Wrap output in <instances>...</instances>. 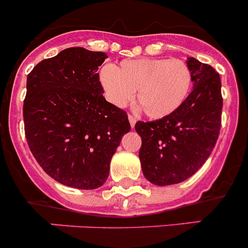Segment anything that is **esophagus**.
I'll return each mask as SVG.
<instances>
[{
  "mask_svg": "<svg viewBox=\"0 0 248 248\" xmlns=\"http://www.w3.org/2000/svg\"><path fill=\"white\" fill-rule=\"evenodd\" d=\"M129 122H130V125L131 128H134L136 124V118L134 117V115H129Z\"/></svg>",
  "mask_w": 248,
  "mask_h": 248,
  "instance_id": "obj_1",
  "label": "esophagus"
}]
</instances>
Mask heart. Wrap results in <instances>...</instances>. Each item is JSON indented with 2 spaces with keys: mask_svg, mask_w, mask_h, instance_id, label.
Listing matches in <instances>:
<instances>
[{
  "mask_svg": "<svg viewBox=\"0 0 248 248\" xmlns=\"http://www.w3.org/2000/svg\"><path fill=\"white\" fill-rule=\"evenodd\" d=\"M100 80L108 101L124 107L135 96L141 110L152 119L175 112L184 103L191 87V72L180 60L123 61L113 68L101 70Z\"/></svg>",
  "mask_w": 248,
  "mask_h": 248,
  "instance_id": "b5f03b06",
  "label": "heart"
}]
</instances>
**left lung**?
<instances>
[{
  "label": "left lung",
  "instance_id": "obj_1",
  "mask_svg": "<svg viewBox=\"0 0 248 248\" xmlns=\"http://www.w3.org/2000/svg\"><path fill=\"white\" fill-rule=\"evenodd\" d=\"M193 89L174 113L138 122L142 140L139 157L145 178L158 186L185 181L211 155L221 124V82L218 73L196 58L186 61Z\"/></svg>",
  "mask_w": 248,
  "mask_h": 248
}]
</instances>
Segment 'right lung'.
<instances>
[{"instance_id":"1","label":"right lung","mask_w":248,"mask_h":248,"mask_svg":"<svg viewBox=\"0 0 248 248\" xmlns=\"http://www.w3.org/2000/svg\"><path fill=\"white\" fill-rule=\"evenodd\" d=\"M105 52L70 47L27 78L25 138L42 169L58 183L93 190L106 183L113 155L130 131L128 115L107 102L98 77Z\"/></svg>"}]
</instances>
